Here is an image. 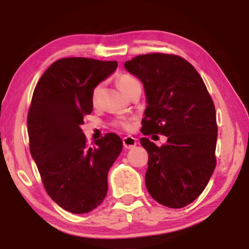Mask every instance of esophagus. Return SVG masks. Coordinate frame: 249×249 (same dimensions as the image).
I'll return each mask as SVG.
<instances>
[{
  "instance_id": "obj_1",
  "label": "esophagus",
  "mask_w": 249,
  "mask_h": 249,
  "mask_svg": "<svg viewBox=\"0 0 249 249\" xmlns=\"http://www.w3.org/2000/svg\"><path fill=\"white\" fill-rule=\"evenodd\" d=\"M122 142H124V147L127 149L134 148L135 146L137 145V141H136V138L131 137V136H127V137H124Z\"/></svg>"
}]
</instances>
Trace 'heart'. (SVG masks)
<instances>
[{
  "label": "heart",
  "mask_w": 249,
  "mask_h": 249,
  "mask_svg": "<svg viewBox=\"0 0 249 249\" xmlns=\"http://www.w3.org/2000/svg\"><path fill=\"white\" fill-rule=\"evenodd\" d=\"M117 83H118L119 88H120V89L124 91V94H127L132 87L139 84V81L136 79L135 77L130 76V74H120V76L118 77ZM101 88H102V85L100 84V85H97V86H95L93 91H91V98H93L94 102L97 100L98 94H100V91H101ZM117 125H119V127H122V128H129L130 127V124H129L128 120H120L117 122Z\"/></svg>",
  "instance_id": "1"
}]
</instances>
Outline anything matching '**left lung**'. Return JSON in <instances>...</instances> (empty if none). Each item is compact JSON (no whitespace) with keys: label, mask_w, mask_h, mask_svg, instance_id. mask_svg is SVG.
<instances>
[{"label":"left lung","mask_w":249,"mask_h":249,"mask_svg":"<svg viewBox=\"0 0 249 249\" xmlns=\"http://www.w3.org/2000/svg\"><path fill=\"white\" fill-rule=\"evenodd\" d=\"M124 68L144 85L142 135L168 138L161 147L141 138L148 153L146 188L162 205L185 207L202 194L215 169L217 125L212 98L195 68L178 55L144 54L124 62Z\"/></svg>","instance_id":"left-lung-1"}]
</instances>
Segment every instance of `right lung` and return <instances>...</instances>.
<instances>
[{
  "instance_id": "add662e5",
  "label": "right lung",
  "mask_w": 249,
  "mask_h": 249,
  "mask_svg": "<svg viewBox=\"0 0 249 249\" xmlns=\"http://www.w3.org/2000/svg\"><path fill=\"white\" fill-rule=\"evenodd\" d=\"M117 67V61L57 60L34 90L27 119L30 154L51 198L73 214L90 212L103 202L107 172L122 151L115 134L88 146L80 128L93 111L94 87Z\"/></svg>"
}]
</instances>
